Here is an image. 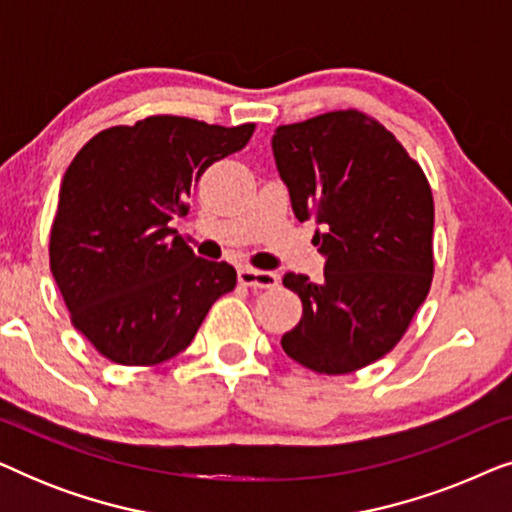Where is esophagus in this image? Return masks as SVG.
<instances>
[{"label":"esophagus","mask_w":512,"mask_h":512,"mask_svg":"<svg viewBox=\"0 0 512 512\" xmlns=\"http://www.w3.org/2000/svg\"><path fill=\"white\" fill-rule=\"evenodd\" d=\"M237 279H240V284L254 286V289H275L279 284V277L275 272L256 270V268H249V265H244V268L237 270Z\"/></svg>","instance_id":"esophagus-1"}]
</instances>
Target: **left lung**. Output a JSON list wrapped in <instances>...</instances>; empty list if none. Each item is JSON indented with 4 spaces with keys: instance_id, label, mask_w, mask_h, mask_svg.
<instances>
[{
    "instance_id": "left-lung-1",
    "label": "left lung",
    "mask_w": 512,
    "mask_h": 512,
    "mask_svg": "<svg viewBox=\"0 0 512 512\" xmlns=\"http://www.w3.org/2000/svg\"><path fill=\"white\" fill-rule=\"evenodd\" d=\"M272 153L326 258L319 282L284 275L303 317L282 347L314 373H354L394 349L431 289V186L396 137L354 109L279 125Z\"/></svg>"
}]
</instances>
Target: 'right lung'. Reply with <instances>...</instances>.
I'll list each match as a JSON object with an SVG mask.
<instances>
[{
    "label": "right lung",
    "instance_id": "1",
    "mask_svg": "<svg viewBox=\"0 0 512 512\" xmlns=\"http://www.w3.org/2000/svg\"><path fill=\"white\" fill-rule=\"evenodd\" d=\"M254 123L223 128L149 116L102 130L76 153L51 228V272L72 324L121 366H156L191 345L237 272L193 254L170 221L195 184L244 149Z\"/></svg>",
    "mask_w": 512,
    "mask_h": 512
}]
</instances>
